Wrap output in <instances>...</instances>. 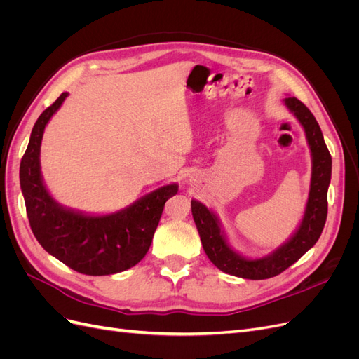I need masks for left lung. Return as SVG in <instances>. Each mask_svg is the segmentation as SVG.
I'll return each mask as SVG.
<instances>
[{"mask_svg":"<svg viewBox=\"0 0 359 359\" xmlns=\"http://www.w3.org/2000/svg\"><path fill=\"white\" fill-rule=\"evenodd\" d=\"M287 109L306 132L311 151V181L306 211L297 232L273 253L264 257L248 259L240 255L227 243L219 217L203 203L191 199V214L196 223L202 247L211 262L226 274L248 280H265L283 273L290 265L306 255L318 243L328 214V187L331 182L332 160L323 140L322 130L309 107L297 97L283 100Z\"/></svg>","mask_w":359,"mask_h":359,"instance_id":"left-lung-1","label":"left lung"}]
</instances>
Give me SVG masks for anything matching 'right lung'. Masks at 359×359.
<instances>
[{
  "instance_id": "obj_1",
  "label": "right lung",
  "mask_w": 359,
  "mask_h": 359,
  "mask_svg": "<svg viewBox=\"0 0 359 359\" xmlns=\"http://www.w3.org/2000/svg\"><path fill=\"white\" fill-rule=\"evenodd\" d=\"M67 95L62 93L39 116L20 160L19 180L31 231L49 255L81 274L121 273L147 255L165 203L175 196L178 184L163 186L127 208L106 215H90L60 205L41 178L40 145L46 124Z\"/></svg>"
}]
</instances>
